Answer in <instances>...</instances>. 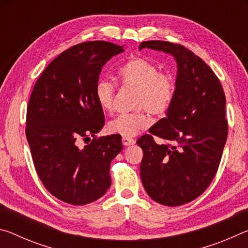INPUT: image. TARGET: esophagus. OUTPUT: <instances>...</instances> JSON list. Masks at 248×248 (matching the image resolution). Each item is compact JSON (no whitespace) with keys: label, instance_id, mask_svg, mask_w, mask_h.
I'll return each instance as SVG.
<instances>
[{"label":"esophagus","instance_id":"1","mask_svg":"<svg viewBox=\"0 0 248 248\" xmlns=\"http://www.w3.org/2000/svg\"><path fill=\"white\" fill-rule=\"evenodd\" d=\"M134 143H136V141H134L132 138H127V137H124L123 138V144L124 145L128 146V145H132Z\"/></svg>","mask_w":248,"mask_h":248}]
</instances>
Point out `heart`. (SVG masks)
I'll return each mask as SVG.
<instances>
[{
    "label": "heart",
    "mask_w": 248,
    "mask_h": 248,
    "mask_svg": "<svg viewBox=\"0 0 248 248\" xmlns=\"http://www.w3.org/2000/svg\"><path fill=\"white\" fill-rule=\"evenodd\" d=\"M123 86L136 89L133 106L136 111L123 114L108 124L109 132L133 137L151 124L149 111L154 116L165 115L174 102L176 83L173 75L158 71L157 65L140 56L129 58L118 70ZM96 102L105 112H111L116 87L107 79H98L94 90Z\"/></svg>",
    "instance_id": "obj_1"
}]
</instances>
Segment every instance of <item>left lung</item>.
Wrapping results in <instances>:
<instances>
[{
  "label": "left lung",
  "mask_w": 248,
  "mask_h": 248,
  "mask_svg": "<svg viewBox=\"0 0 248 248\" xmlns=\"http://www.w3.org/2000/svg\"><path fill=\"white\" fill-rule=\"evenodd\" d=\"M174 56L177 78L174 102L162 118L137 141L143 150L142 184L156 202L177 207L202 194L219 169L226 138L225 95L202 59L178 44L150 40L139 46ZM165 141L157 145L154 137Z\"/></svg>",
  "instance_id": "8db88e82"
}]
</instances>
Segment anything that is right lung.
<instances>
[{
    "instance_id": "obj_1",
    "label": "right lung",
    "mask_w": 248,
    "mask_h": 248,
    "mask_svg": "<svg viewBox=\"0 0 248 248\" xmlns=\"http://www.w3.org/2000/svg\"><path fill=\"white\" fill-rule=\"evenodd\" d=\"M123 51L108 41L75 45L53 59L33 86L25 132L41 183L63 202L91 203L111 185L110 163L123 143L120 134L96 137L105 117L94 90L103 65Z\"/></svg>"
}]
</instances>
